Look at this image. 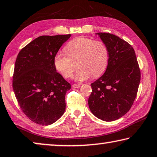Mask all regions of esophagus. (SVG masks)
<instances>
[{
    "mask_svg": "<svg viewBox=\"0 0 157 157\" xmlns=\"http://www.w3.org/2000/svg\"><path fill=\"white\" fill-rule=\"evenodd\" d=\"M72 87H73V88H79V87H81V84H73V85H72Z\"/></svg>",
    "mask_w": 157,
    "mask_h": 157,
    "instance_id": "esophagus-1",
    "label": "esophagus"
}]
</instances>
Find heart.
Instances as JSON below:
<instances>
[{
	"instance_id": "heart-1",
	"label": "heart",
	"mask_w": 157,
	"mask_h": 157,
	"mask_svg": "<svg viewBox=\"0 0 157 157\" xmlns=\"http://www.w3.org/2000/svg\"><path fill=\"white\" fill-rule=\"evenodd\" d=\"M65 52H57L54 57L55 68L66 78H71L77 65L75 80L83 81L92 75L97 78L105 71L109 62V50L101 40L86 37L74 38L65 46Z\"/></svg>"
}]
</instances>
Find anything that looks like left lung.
Listing matches in <instances>:
<instances>
[{
    "label": "left lung",
    "instance_id": "8db88e82",
    "mask_svg": "<svg viewBox=\"0 0 157 157\" xmlns=\"http://www.w3.org/2000/svg\"><path fill=\"white\" fill-rule=\"evenodd\" d=\"M98 34L109 50V62L105 74L91 83L88 105L98 119L112 121L131 108L140 81V70L128 43L112 33Z\"/></svg>",
    "mask_w": 157,
    "mask_h": 157
}]
</instances>
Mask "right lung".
Masks as SVG:
<instances>
[{"mask_svg": "<svg viewBox=\"0 0 157 157\" xmlns=\"http://www.w3.org/2000/svg\"><path fill=\"white\" fill-rule=\"evenodd\" d=\"M70 36H41L24 47L17 57L14 95L24 114L37 124H53L65 111V95L71 85L57 72L54 57Z\"/></svg>", "mask_w": 157, "mask_h": 157, "instance_id": "1", "label": "right lung"}]
</instances>
